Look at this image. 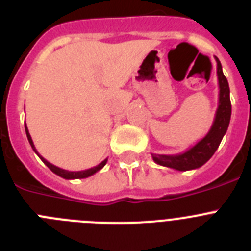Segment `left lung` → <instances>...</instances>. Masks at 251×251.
<instances>
[{"label": "left lung", "mask_w": 251, "mask_h": 251, "mask_svg": "<svg viewBox=\"0 0 251 251\" xmlns=\"http://www.w3.org/2000/svg\"><path fill=\"white\" fill-rule=\"evenodd\" d=\"M217 63V79H219V105L215 113L214 123L205 137L191 148L178 154H154L153 161L157 165L174 168L176 171H190L201 167L214 156L219 148L221 139L225 136L231 117V103H230V88L227 79L223 73L220 60L215 56Z\"/></svg>", "instance_id": "left-lung-1"}]
</instances>
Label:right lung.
I'll list each match as a JSON object with an SVG mask.
<instances>
[{
	"label": "right lung",
	"instance_id": "1",
	"mask_svg": "<svg viewBox=\"0 0 251 251\" xmlns=\"http://www.w3.org/2000/svg\"><path fill=\"white\" fill-rule=\"evenodd\" d=\"M25 130H26V136H27V139H28V142H30L31 147H32V150H34V152L36 153L37 156L40 157V159H41V161H43L44 163H45V165L48 166V167L50 168L52 172H54V174H56L57 176L63 177V178H65V179L86 178V177L92 176V175L97 174L98 171H100L101 168L105 166L106 161H108V158H105L103 162H101V163H99L98 166H95V167H92V168H89V170H85V171H66V170H63V168L56 167V166H54L52 163H50V162L46 161V159L44 158L43 156H40L39 152H37L36 148H35V145H34V142H32V138H31L30 133H28V129H27V126H26V123H25Z\"/></svg>",
	"mask_w": 251,
	"mask_h": 251
}]
</instances>
